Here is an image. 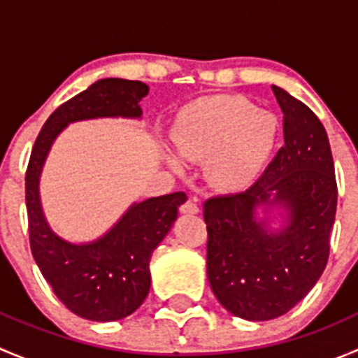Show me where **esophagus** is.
Instances as JSON below:
<instances>
[{
    "label": "esophagus",
    "mask_w": 358,
    "mask_h": 358,
    "mask_svg": "<svg viewBox=\"0 0 358 358\" xmlns=\"http://www.w3.org/2000/svg\"><path fill=\"white\" fill-rule=\"evenodd\" d=\"M180 211H182L183 215H197V213H199V206H197V201L196 199L185 201L182 206H180Z\"/></svg>",
    "instance_id": "1"
}]
</instances>
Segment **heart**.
Masks as SVG:
<instances>
[{"label":"heart","mask_w":358,"mask_h":358,"mask_svg":"<svg viewBox=\"0 0 358 358\" xmlns=\"http://www.w3.org/2000/svg\"><path fill=\"white\" fill-rule=\"evenodd\" d=\"M280 126L268 110L239 95H216L187 106L171 128V143L187 161H208V176L222 190L248 187L272 157ZM180 169V161L169 157Z\"/></svg>","instance_id":"1"}]
</instances>
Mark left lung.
I'll return each mask as SVG.
<instances>
[{
	"label": "left lung",
	"mask_w": 358,
	"mask_h": 358,
	"mask_svg": "<svg viewBox=\"0 0 358 358\" xmlns=\"http://www.w3.org/2000/svg\"><path fill=\"white\" fill-rule=\"evenodd\" d=\"M284 114V147L248 190L204 202L208 279L232 315L270 320L315 286L329 258L338 185L322 122L286 90L272 86ZM279 205L288 223L270 231L255 208Z\"/></svg>",
	"instance_id": "obj_1"
}]
</instances>
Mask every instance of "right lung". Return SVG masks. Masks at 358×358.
Masks as SVG:
<instances>
[{
    "label": "right lung",
    "mask_w": 358,
    "mask_h": 358,
    "mask_svg": "<svg viewBox=\"0 0 358 358\" xmlns=\"http://www.w3.org/2000/svg\"><path fill=\"white\" fill-rule=\"evenodd\" d=\"M142 81L107 78L72 96L43 124L25 171L31 251L57 298L76 315L112 322L131 315L150 289L149 262L171 230L185 192L135 202L100 239L72 244L50 229L39 201V176L53 140L69 122L95 117H142Z\"/></svg>",
    "instance_id": "right-lung-1"
}]
</instances>
